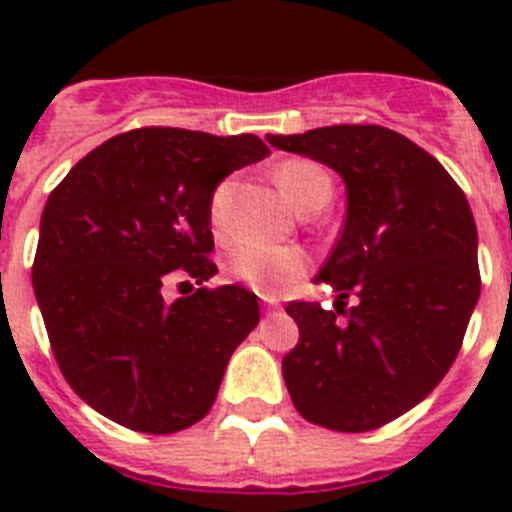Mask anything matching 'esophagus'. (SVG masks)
<instances>
[{
	"instance_id": "obj_1",
	"label": "esophagus",
	"mask_w": 512,
	"mask_h": 512,
	"mask_svg": "<svg viewBox=\"0 0 512 512\" xmlns=\"http://www.w3.org/2000/svg\"><path fill=\"white\" fill-rule=\"evenodd\" d=\"M264 307H266V310H279V307H282V305H279V302L274 300V297H264Z\"/></svg>"
}]
</instances>
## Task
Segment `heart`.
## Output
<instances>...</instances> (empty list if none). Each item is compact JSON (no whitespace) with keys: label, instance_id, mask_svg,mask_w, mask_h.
Returning a JSON list of instances; mask_svg holds the SVG:
<instances>
[{"label":"heart","instance_id":"1","mask_svg":"<svg viewBox=\"0 0 512 512\" xmlns=\"http://www.w3.org/2000/svg\"><path fill=\"white\" fill-rule=\"evenodd\" d=\"M274 182L300 212L323 207L333 194V179L310 158H289L274 169ZM225 197L228 184H220L210 202V225L215 235L225 233ZM310 266L305 251L295 246H266L243 241L228 253L225 271L235 282L256 289L259 295L274 297L297 282Z\"/></svg>","mask_w":512,"mask_h":512}]
</instances>
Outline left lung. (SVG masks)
<instances>
[{"label":"left lung","mask_w":512,"mask_h":512,"mask_svg":"<svg viewBox=\"0 0 512 512\" xmlns=\"http://www.w3.org/2000/svg\"><path fill=\"white\" fill-rule=\"evenodd\" d=\"M266 140L338 171L348 200L315 279L336 289V310L289 302L300 341L282 359L284 384L310 423L374 431L431 395L459 354L482 287L474 215L431 153L382 125Z\"/></svg>","instance_id":"left-lung-1"}]
</instances>
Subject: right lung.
<instances>
[{"label": "right lung", "instance_id": "right-lung-1", "mask_svg": "<svg viewBox=\"0 0 512 512\" xmlns=\"http://www.w3.org/2000/svg\"><path fill=\"white\" fill-rule=\"evenodd\" d=\"M266 153L248 133L138 128L104 140L51 192L35 297L63 377L104 418L164 436L210 413L259 302L238 284L176 302L161 289L215 274L212 194Z\"/></svg>", "mask_w": 512, "mask_h": 512}]
</instances>
